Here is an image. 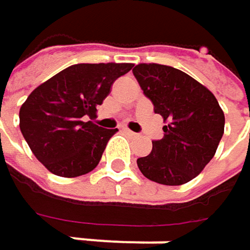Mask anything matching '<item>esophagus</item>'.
<instances>
[{
	"label": "esophagus",
	"mask_w": 250,
	"mask_h": 250,
	"mask_svg": "<svg viewBox=\"0 0 250 250\" xmlns=\"http://www.w3.org/2000/svg\"><path fill=\"white\" fill-rule=\"evenodd\" d=\"M125 134H128V136H131V137L137 136V133H134V131H131V130H128V128H125Z\"/></svg>",
	"instance_id": "obj_1"
}]
</instances>
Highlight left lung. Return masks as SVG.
<instances>
[{
    "label": "left lung",
    "mask_w": 250,
    "mask_h": 250,
    "mask_svg": "<svg viewBox=\"0 0 250 250\" xmlns=\"http://www.w3.org/2000/svg\"><path fill=\"white\" fill-rule=\"evenodd\" d=\"M143 94L164 119V137L137 159L140 172L164 185L194 179L213 159L225 133V113L210 89L185 72L159 63L133 68Z\"/></svg>",
    "instance_id": "left-lung-1"
}]
</instances>
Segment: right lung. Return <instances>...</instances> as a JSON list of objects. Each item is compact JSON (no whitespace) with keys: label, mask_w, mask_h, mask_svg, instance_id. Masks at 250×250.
Segmentation results:
<instances>
[{"label":"right lung","mask_w":250,"mask_h":250,"mask_svg":"<svg viewBox=\"0 0 250 250\" xmlns=\"http://www.w3.org/2000/svg\"><path fill=\"white\" fill-rule=\"evenodd\" d=\"M133 63H78L39 85L20 108V130L34 156L52 174L91 172L117 128L92 122L113 82Z\"/></svg>","instance_id":"1"}]
</instances>
